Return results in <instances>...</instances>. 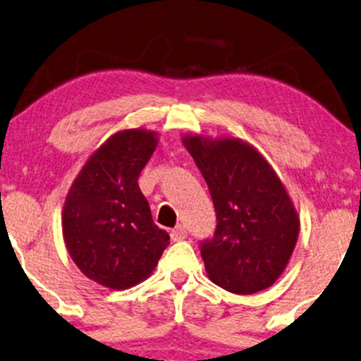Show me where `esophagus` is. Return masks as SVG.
<instances>
[{"instance_id":"1","label":"esophagus","mask_w":361,"mask_h":361,"mask_svg":"<svg viewBox=\"0 0 361 361\" xmlns=\"http://www.w3.org/2000/svg\"><path fill=\"white\" fill-rule=\"evenodd\" d=\"M188 238V231H186V228L183 224L176 226L175 229L171 231V239L173 241H183V239Z\"/></svg>"}]
</instances>
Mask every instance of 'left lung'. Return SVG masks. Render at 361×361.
I'll use <instances>...</instances> for the list:
<instances>
[{
    "instance_id": "left-lung-1",
    "label": "left lung",
    "mask_w": 361,
    "mask_h": 361,
    "mask_svg": "<svg viewBox=\"0 0 361 361\" xmlns=\"http://www.w3.org/2000/svg\"><path fill=\"white\" fill-rule=\"evenodd\" d=\"M216 211L213 238L200 243L208 277L233 294L271 287L299 236V216L276 171L238 138L185 137Z\"/></svg>"
}]
</instances>
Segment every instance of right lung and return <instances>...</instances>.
Returning a JSON list of instances; mask_svg holds the SVG:
<instances>
[{
	"label": "right lung",
	"mask_w": 361,
	"mask_h": 361,
	"mask_svg": "<svg viewBox=\"0 0 361 361\" xmlns=\"http://www.w3.org/2000/svg\"><path fill=\"white\" fill-rule=\"evenodd\" d=\"M153 132L115 133L89 158L62 209L72 261L109 289H128L157 267L170 236L153 223L138 176L157 147Z\"/></svg>",
	"instance_id": "1"
}]
</instances>
